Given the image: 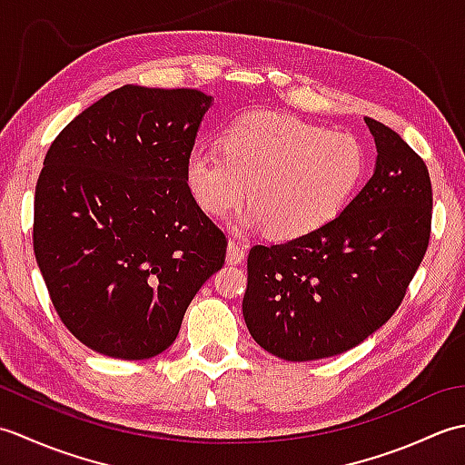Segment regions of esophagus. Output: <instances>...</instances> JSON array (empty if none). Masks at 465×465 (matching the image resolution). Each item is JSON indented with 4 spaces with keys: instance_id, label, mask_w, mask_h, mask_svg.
Segmentation results:
<instances>
[{
    "instance_id": "obj_1",
    "label": "esophagus",
    "mask_w": 465,
    "mask_h": 465,
    "mask_svg": "<svg viewBox=\"0 0 465 465\" xmlns=\"http://www.w3.org/2000/svg\"><path fill=\"white\" fill-rule=\"evenodd\" d=\"M245 258V245L238 240H230L227 243V263H242Z\"/></svg>"
}]
</instances>
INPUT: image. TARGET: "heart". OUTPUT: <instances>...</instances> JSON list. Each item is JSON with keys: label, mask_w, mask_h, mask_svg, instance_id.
<instances>
[{"label": "heart", "mask_w": 465, "mask_h": 465, "mask_svg": "<svg viewBox=\"0 0 465 465\" xmlns=\"http://www.w3.org/2000/svg\"><path fill=\"white\" fill-rule=\"evenodd\" d=\"M363 173L365 152L353 135L268 112L243 115L222 147L200 143L185 162L187 190L205 213H230L250 187V222L283 240L331 222Z\"/></svg>", "instance_id": "heart-1"}]
</instances>
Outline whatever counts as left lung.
I'll return each instance as SVG.
<instances>
[{
  "instance_id": "1",
  "label": "left lung",
  "mask_w": 465,
  "mask_h": 465,
  "mask_svg": "<svg viewBox=\"0 0 465 465\" xmlns=\"http://www.w3.org/2000/svg\"><path fill=\"white\" fill-rule=\"evenodd\" d=\"M365 124L378 162L343 212L300 238L250 250L243 318L252 338L282 360L331 358L378 331L426 255L428 167L390 127Z\"/></svg>"
}]
</instances>
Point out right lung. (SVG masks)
I'll return each instance as SVG.
<instances>
[{
  "label": "right lung",
  "mask_w": 465,
  "mask_h": 465,
  "mask_svg": "<svg viewBox=\"0 0 465 465\" xmlns=\"http://www.w3.org/2000/svg\"><path fill=\"white\" fill-rule=\"evenodd\" d=\"M212 95L124 85L49 145L34 202V253L54 308L87 348L147 360L222 270L227 238L185 183Z\"/></svg>",
  "instance_id": "obj_1"
}]
</instances>
